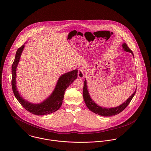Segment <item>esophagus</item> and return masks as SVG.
I'll use <instances>...</instances> for the list:
<instances>
[{
  "label": "esophagus",
  "mask_w": 151,
  "mask_h": 151,
  "mask_svg": "<svg viewBox=\"0 0 151 151\" xmlns=\"http://www.w3.org/2000/svg\"><path fill=\"white\" fill-rule=\"evenodd\" d=\"M84 74V70L81 68H79L78 70V77L80 78H83Z\"/></svg>",
  "instance_id": "esophagus-1"
}]
</instances>
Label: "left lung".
Returning a JSON list of instances; mask_svg holds the SVG:
<instances>
[{"mask_svg":"<svg viewBox=\"0 0 151 151\" xmlns=\"http://www.w3.org/2000/svg\"><path fill=\"white\" fill-rule=\"evenodd\" d=\"M122 46H123L124 50L129 52V53H131L134 56V54H133L132 50L129 49L126 43H123L122 45ZM136 90H137V89H135L134 92L129 96V98L121 105H120L117 107H115V108H102V107L96 105L93 102V101H92V99L91 98L90 95L88 93V89H87L86 80H85V81L84 82V87H83V98H84V100L86 104L87 108H88L91 111H92L93 113L98 114L100 116H105V117L112 116H114V115H116V114L120 113L128 106L129 102L132 100V98L135 95Z\"/></svg>","mask_w":151,"mask_h":151,"instance_id":"8db88e82","label":"left lung"}]
</instances>
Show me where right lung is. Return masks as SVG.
Wrapping results in <instances>:
<instances>
[{"mask_svg":"<svg viewBox=\"0 0 151 151\" xmlns=\"http://www.w3.org/2000/svg\"><path fill=\"white\" fill-rule=\"evenodd\" d=\"M24 47V45H22L17 49L14 60L12 67V86L14 95L22 107L34 114L42 116L55 112L62 106L63 99L64 98L65 91L67 88L77 78L78 70H74L61 76L58 80L57 84L52 93L41 104H33L28 102L20 95L18 91L17 90L16 83V68Z\"/></svg>","mask_w":151,"mask_h":151,"instance_id":"obj_1","label":"right lung"}]
</instances>
